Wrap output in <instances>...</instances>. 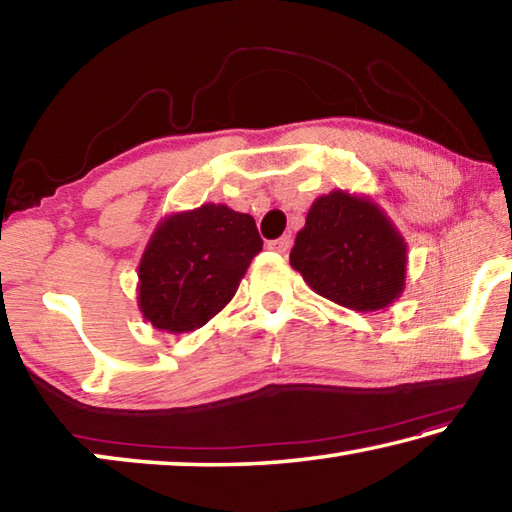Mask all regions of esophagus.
I'll return each mask as SVG.
<instances>
[{
    "mask_svg": "<svg viewBox=\"0 0 512 512\" xmlns=\"http://www.w3.org/2000/svg\"><path fill=\"white\" fill-rule=\"evenodd\" d=\"M266 246L271 248V250H277V253H287V250L291 248V237H289V235H282L280 239H273V241H268Z\"/></svg>",
    "mask_w": 512,
    "mask_h": 512,
    "instance_id": "1",
    "label": "esophagus"
}]
</instances>
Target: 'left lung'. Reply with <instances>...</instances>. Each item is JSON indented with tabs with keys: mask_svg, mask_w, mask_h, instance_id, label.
I'll use <instances>...</instances> for the list:
<instances>
[{
	"mask_svg": "<svg viewBox=\"0 0 512 512\" xmlns=\"http://www.w3.org/2000/svg\"><path fill=\"white\" fill-rule=\"evenodd\" d=\"M289 259L318 296L354 311L384 309L404 291L406 244L366 196H318Z\"/></svg>",
	"mask_w": 512,
	"mask_h": 512,
	"instance_id": "left-lung-1",
	"label": "left lung"
}]
</instances>
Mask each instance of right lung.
<instances>
[{"instance_id": "add662e5", "label": "right lung", "mask_w": 512, "mask_h": 512, "mask_svg": "<svg viewBox=\"0 0 512 512\" xmlns=\"http://www.w3.org/2000/svg\"><path fill=\"white\" fill-rule=\"evenodd\" d=\"M259 250L262 237L253 216L228 205L205 203L167 216L140 262V311L169 334L203 327L235 296Z\"/></svg>"}]
</instances>
